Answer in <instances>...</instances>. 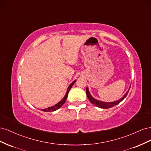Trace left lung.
I'll list each match as a JSON object with an SVG mask.
<instances>
[{
	"label": "left lung",
	"mask_w": 151,
	"mask_h": 151,
	"mask_svg": "<svg viewBox=\"0 0 151 151\" xmlns=\"http://www.w3.org/2000/svg\"><path fill=\"white\" fill-rule=\"evenodd\" d=\"M129 90H130V89H129ZM129 90L127 91V92L124 94V96H123L122 98H120V99H118V101H113V102H109V103L103 102V101H99V100H97V99H94L92 96L91 95L89 91V89H88V88H86V94H87V96H88V99H89L90 102L92 103L93 104H94L95 106H98L99 108H103V109H108V108H111V107H113L114 106H115V105L119 104L121 101H122L125 98V97L127 96L128 93H129Z\"/></svg>",
	"instance_id": "1"
}]
</instances>
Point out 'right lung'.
Instances as JSON below:
<instances>
[{
    "label": "right lung",
    "mask_w": 151,
    "mask_h": 151,
    "mask_svg": "<svg viewBox=\"0 0 151 151\" xmlns=\"http://www.w3.org/2000/svg\"><path fill=\"white\" fill-rule=\"evenodd\" d=\"M76 81H74V82H72V83L69 85V86L68 87L67 93H66V94H65V95L64 98H63L60 102L56 104H55L54 106H53L48 108L47 109H43L42 111H45V112H50V111H54L57 110V109L60 108L62 106V105L65 103V101H66V99H67V98L68 93V92H69L70 89L72 88V86L74 85V84L76 83Z\"/></svg>",
    "instance_id": "add662e5"
}]
</instances>
